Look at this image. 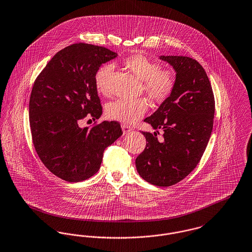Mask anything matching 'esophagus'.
<instances>
[{
  "label": "esophagus",
  "mask_w": 252,
  "mask_h": 252,
  "mask_svg": "<svg viewBox=\"0 0 252 252\" xmlns=\"http://www.w3.org/2000/svg\"><path fill=\"white\" fill-rule=\"evenodd\" d=\"M122 129H123L124 134L129 133V132L132 130L131 127L128 126H126V125H122Z\"/></svg>",
  "instance_id": "1"
}]
</instances>
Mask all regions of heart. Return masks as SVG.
I'll return each instance as SVG.
<instances>
[{"mask_svg":"<svg viewBox=\"0 0 252 252\" xmlns=\"http://www.w3.org/2000/svg\"><path fill=\"white\" fill-rule=\"evenodd\" d=\"M123 64L143 81V90L150 100L163 103L173 92L176 85L175 72L170 68H162L157 61L149 59L143 54H133L123 60ZM113 70L112 64L104 63L94 74L95 88L104 96L110 94ZM147 111L148 104L144 100L118 99L106 104L105 107L107 118L127 125L138 122Z\"/></svg>","mask_w":252,"mask_h":252,"instance_id":"heart-1","label":"heart"}]
</instances>
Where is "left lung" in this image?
<instances>
[{"label": "left lung", "mask_w": 252, "mask_h": 252, "mask_svg": "<svg viewBox=\"0 0 252 252\" xmlns=\"http://www.w3.org/2000/svg\"><path fill=\"white\" fill-rule=\"evenodd\" d=\"M176 71L171 95L145 122L162 129L158 141L143 131L147 140L136 158L139 175L149 184L170 187L187 177L199 163L209 141L215 112V100L204 67L186 56H161ZM159 133V131H157Z\"/></svg>", "instance_id": "obj_1"}]
</instances>
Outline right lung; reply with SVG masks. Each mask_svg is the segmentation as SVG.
Segmentation results:
<instances>
[{"instance_id": "obj_1", "label": "right lung", "mask_w": 252, "mask_h": 252, "mask_svg": "<svg viewBox=\"0 0 252 252\" xmlns=\"http://www.w3.org/2000/svg\"><path fill=\"white\" fill-rule=\"evenodd\" d=\"M116 56L104 46L73 44L57 52L34 81L30 99L33 146L45 167L63 181L93 176L105 148L123 134L116 121L79 126L81 120L102 115L94 74Z\"/></svg>"}]
</instances>
